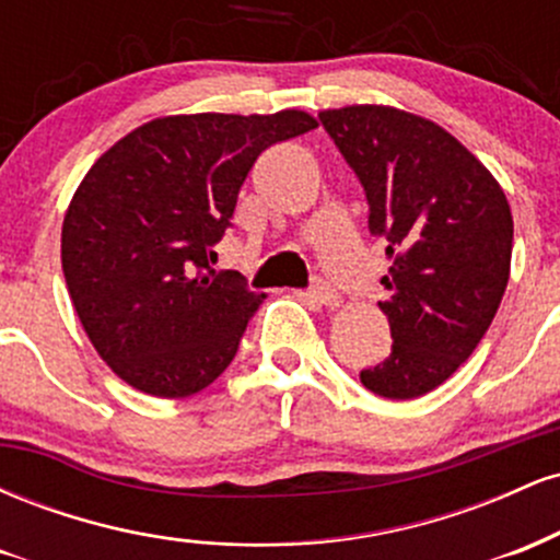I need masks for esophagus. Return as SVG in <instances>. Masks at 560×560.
<instances>
[{"mask_svg":"<svg viewBox=\"0 0 560 560\" xmlns=\"http://www.w3.org/2000/svg\"><path fill=\"white\" fill-rule=\"evenodd\" d=\"M305 298L311 302H316V305H326V307H337L339 302H342V298H339V292L334 289L331 284H326L324 279L313 281V287L307 289Z\"/></svg>","mask_w":560,"mask_h":560,"instance_id":"1","label":"esophagus"}]
</instances>
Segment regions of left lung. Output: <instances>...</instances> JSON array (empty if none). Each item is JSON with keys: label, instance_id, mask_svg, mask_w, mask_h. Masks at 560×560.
Wrapping results in <instances>:
<instances>
[{"label": "left lung", "instance_id": "left-lung-1", "mask_svg": "<svg viewBox=\"0 0 560 560\" xmlns=\"http://www.w3.org/2000/svg\"><path fill=\"white\" fill-rule=\"evenodd\" d=\"M387 242L392 352L361 371L378 397L413 400L447 382L490 329L511 273L513 218L492 173L445 128L384 105L318 113Z\"/></svg>", "mask_w": 560, "mask_h": 560}]
</instances>
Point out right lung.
I'll return each mask as SVG.
<instances>
[{
  "instance_id": "1",
  "label": "right lung",
  "mask_w": 560,
  "mask_h": 560,
  "mask_svg": "<svg viewBox=\"0 0 560 560\" xmlns=\"http://www.w3.org/2000/svg\"><path fill=\"white\" fill-rule=\"evenodd\" d=\"M300 110L168 115L115 141L62 221V273L94 350L133 389L189 397L213 384L266 300L215 271L255 160L316 128Z\"/></svg>"
}]
</instances>
